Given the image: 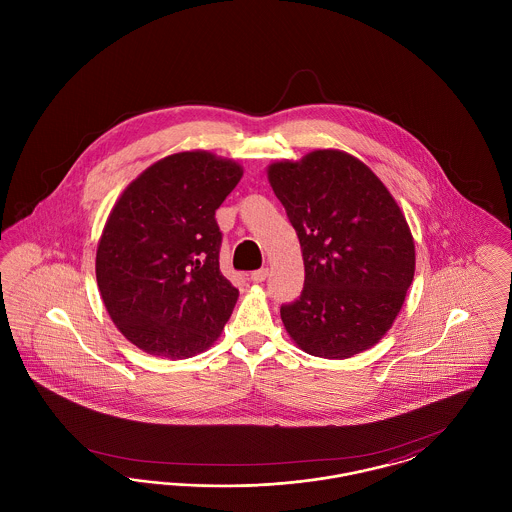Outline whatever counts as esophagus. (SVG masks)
Here are the masks:
<instances>
[{
    "mask_svg": "<svg viewBox=\"0 0 512 512\" xmlns=\"http://www.w3.org/2000/svg\"><path fill=\"white\" fill-rule=\"evenodd\" d=\"M268 276V268H259V270H255V272H251V280L255 282V284H261V282H265Z\"/></svg>",
    "mask_w": 512,
    "mask_h": 512,
    "instance_id": "esophagus-1",
    "label": "esophagus"
}]
</instances>
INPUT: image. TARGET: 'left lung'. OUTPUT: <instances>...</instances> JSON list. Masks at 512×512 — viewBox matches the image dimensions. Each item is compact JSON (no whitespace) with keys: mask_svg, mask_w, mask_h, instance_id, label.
<instances>
[{"mask_svg":"<svg viewBox=\"0 0 512 512\" xmlns=\"http://www.w3.org/2000/svg\"><path fill=\"white\" fill-rule=\"evenodd\" d=\"M305 265L301 295L280 307L309 355L353 357L388 332L414 276V242L399 205L359 159L318 149L268 167Z\"/></svg>","mask_w":512,"mask_h":512,"instance_id":"obj_1","label":"left lung"}]
</instances>
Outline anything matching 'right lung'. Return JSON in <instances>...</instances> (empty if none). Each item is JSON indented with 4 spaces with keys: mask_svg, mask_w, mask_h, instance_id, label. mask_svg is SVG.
Returning <instances> with one entry per match:
<instances>
[{
    "mask_svg": "<svg viewBox=\"0 0 512 512\" xmlns=\"http://www.w3.org/2000/svg\"><path fill=\"white\" fill-rule=\"evenodd\" d=\"M242 174L234 161L182 151L115 203L96 255L99 292L124 338L149 355L194 357L232 315L238 290L220 272L215 213Z\"/></svg>",
    "mask_w": 512,
    "mask_h": 512,
    "instance_id": "right-lung-1",
    "label": "right lung"
}]
</instances>
